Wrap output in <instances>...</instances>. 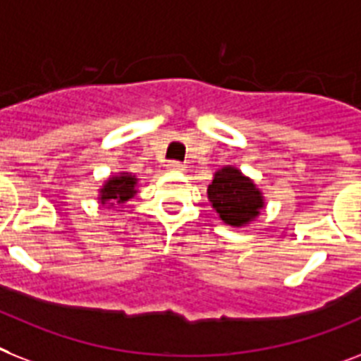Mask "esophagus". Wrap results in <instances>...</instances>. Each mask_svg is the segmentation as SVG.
Returning a JSON list of instances; mask_svg holds the SVG:
<instances>
[{"mask_svg":"<svg viewBox=\"0 0 361 361\" xmlns=\"http://www.w3.org/2000/svg\"><path fill=\"white\" fill-rule=\"evenodd\" d=\"M169 169H171V171H183V169H185V166L181 165L180 161H171V163H169Z\"/></svg>","mask_w":361,"mask_h":361,"instance_id":"esophagus-1","label":"esophagus"}]
</instances>
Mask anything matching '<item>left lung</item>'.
I'll use <instances>...</instances> for the list:
<instances>
[{"mask_svg":"<svg viewBox=\"0 0 361 361\" xmlns=\"http://www.w3.org/2000/svg\"><path fill=\"white\" fill-rule=\"evenodd\" d=\"M207 196L222 221L237 228L254 221L265 206L262 192L252 180L233 166H224L215 172L211 185L207 187Z\"/></svg>","mask_w":361,"mask_h":361,"instance_id":"1","label":"left lung"}]
</instances>
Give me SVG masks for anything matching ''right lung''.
Here are the masks:
<instances>
[{
    "label": "right lung",
    "instance_id": "obj_1",
    "mask_svg": "<svg viewBox=\"0 0 361 361\" xmlns=\"http://www.w3.org/2000/svg\"><path fill=\"white\" fill-rule=\"evenodd\" d=\"M135 185H137V178L128 172H122L120 176H114V178H109L105 181L104 189L99 190V202L102 204H107L111 200H116L118 204L122 202L130 200L131 196L137 192L135 190ZM113 204V202H111Z\"/></svg>",
    "mask_w": 361,
    "mask_h": 361
}]
</instances>
